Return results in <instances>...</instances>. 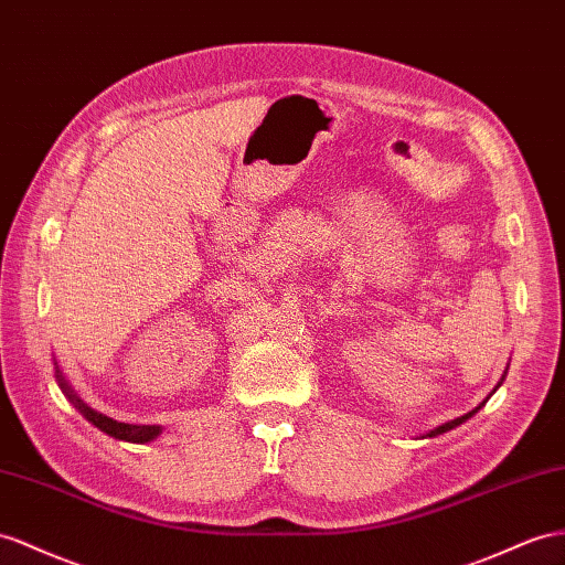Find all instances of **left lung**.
<instances>
[{"label":"left lung","instance_id":"obj_1","mask_svg":"<svg viewBox=\"0 0 565 565\" xmlns=\"http://www.w3.org/2000/svg\"><path fill=\"white\" fill-rule=\"evenodd\" d=\"M499 386H501V382H499ZM494 392H497V388H494ZM482 406H484V403H482ZM482 406H477L475 411H470V413H466V415H460V417H456V420H451V423H446V425H441V427H437V429H431L429 434H427V437H437V434H444V431H448V429H454V427H458V425H462V423H466L468 420V417H472L477 411H480Z\"/></svg>","mask_w":565,"mask_h":565}]
</instances>
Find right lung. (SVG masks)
I'll list each match as a JSON object with an SVG mask.
<instances>
[{"label":"right lung","instance_id":"obj_1","mask_svg":"<svg viewBox=\"0 0 565 565\" xmlns=\"http://www.w3.org/2000/svg\"><path fill=\"white\" fill-rule=\"evenodd\" d=\"M56 377H60V384H62V388L66 392V396L76 403V408L88 417V420L97 427V429H103V431H107L109 437H114V439H124V441H134V444H145V441H150V439H154L159 431L157 425H128V423H117V420H111V417H107V415H103V413H95L93 408H88L85 406V403L81 401V398H76L74 394L68 392V386H66V382L62 380V374H60V370H56Z\"/></svg>","mask_w":565,"mask_h":565}]
</instances>
